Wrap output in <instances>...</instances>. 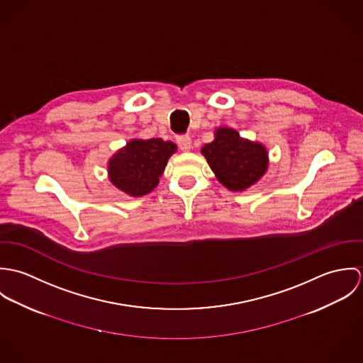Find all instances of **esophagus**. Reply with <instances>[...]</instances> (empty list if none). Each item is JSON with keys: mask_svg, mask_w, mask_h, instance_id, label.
I'll return each instance as SVG.
<instances>
[{"mask_svg": "<svg viewBox=\"0 0 363 363\" xmlns=\"http://www.w3.org/2000/svg\"><path fill=\"white\" fill-rule=\"evenodd\" d=\"M176 143H177L179 148L184 152L190 151V148H191V138L189 135H177Z\"/></svg>", "mask_w": 363, "mask_h": 363, "instance_id": "1", "label": "esophagus"}]
</instances>
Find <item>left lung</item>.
<instances>
[{
	"label": "left lung",
	"instance_id": "left-lung-1",
	"mask_svg": "<svg viewBox=\"0 0 363 363\" xmlns=\"http://www.w3.org/2000/svg\"><path fill=\"white\" fill-rule=\"evenodd\" d=\"M219 183L232 191L255 184L267 169V151L259 143L240 138L232 128H219L201 150Z\"/></svg>",
	"mask_w": 363,
	"mask_h": 363
}]
</instances>
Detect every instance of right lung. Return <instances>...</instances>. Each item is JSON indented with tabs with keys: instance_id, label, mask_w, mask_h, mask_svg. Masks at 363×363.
Segmentation results:
<instances>
[{
	"instance_id": "right-lung-1",
	"label": "right lung",
	"mask_w": 363,
	"mask_h": 363,
	"mask_svg": "<svg viewBox=\"0 0 363 363\" xmlns=\"http://www.w3.org/2000/svg\"><path fill=\"white\" fill-rule=\"evenodd\" d=\"M174 151L176 144L162 138L133 140L110 159V180L130 196H145L157 186L167 159Z\"/></svg>"
}]
</instances>
